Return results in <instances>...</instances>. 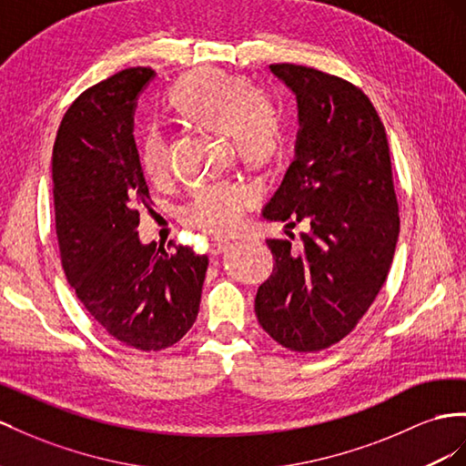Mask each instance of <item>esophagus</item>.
I'll return each mask as SVG.
<instances>
[{"instance_id": "34e87169", "label": "esophagus", "mask_w": 466, "mask_h": 466, "mask_svg": "<svg viewBox=\"0 0 466 466\" xmlns=\"http://www.w3.org/2000/svg\"><path fill=\"white\" fill-rule=\"evenodd\" d=\"M230 246V242L228 240H222V238H214L212 240V244H210V252L214 254V256H218V254H222L226 248Z\"/></svg>"}]
</instances>
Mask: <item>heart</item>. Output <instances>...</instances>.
<instances>
[{
    "instance_id": "b5f03b06",
    "label": "heart",
    "mask_w": 466,
    "mask_h": 466,
    "mask_svg": "<svg viewBox=\"0 0 466 466\" xmlns=\"http://www.w3.org/2000/svg\"><path fill=\"white\" fill-rule=\"evenodd\" d=\"M169 106L190 124L226 134L248 163H264L281 146V108L271 94L249 90L240 78L220 70H198L177 80ZM139 159L149 178L165 177L171 163V143L165 129L151 124L141 139ZM259 190L244 178L197 187L183 207V220L197 230L224 234L234 230Z\"/></svg>"
}]
</instances>
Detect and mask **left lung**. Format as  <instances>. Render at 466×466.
I'll return each instance as SVG.
<instances>
[{"mask_svg":"<svg viewBox=\"0 0 466 466\" xmlns=\"http://www.w3.org/2000/svg\"><path fill=\"white\" fill-rule=\"evenodd\" d=\"M269 70L297 100L295 157L264 218L307 222L303 252L268 240L271 276L259 285L256 315L281 347L317 352L356 327L384 285L400 217L384 124L350 82L299 65Z\"/></svg>","mask_w":466,"mask_h":466,"instance_id":"1","label":"left lung"}]
</instances>
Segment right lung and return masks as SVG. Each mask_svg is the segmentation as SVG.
Returning <instances> with one entry per match:
<instances>
[{
	"mask_svg": "<svg viewBox=\"0 0 466 466\" xmlns=\"http://www.w3.org/2000/svg\"><path fill=\"white\" fill-rule=\"evenodd\" d=\"M151 68H126L82 92L66 110L53 147L56 238L70 288L110 337L155 352L173 347L198 315L208 258L141 244L147 207L134 137L139 94Z\"/></svg>",
	"mask_w": 466,
	"mask_h": 466,
	"instance_id": "add662e5",
	"label": "right lung"
}]
</instances>
